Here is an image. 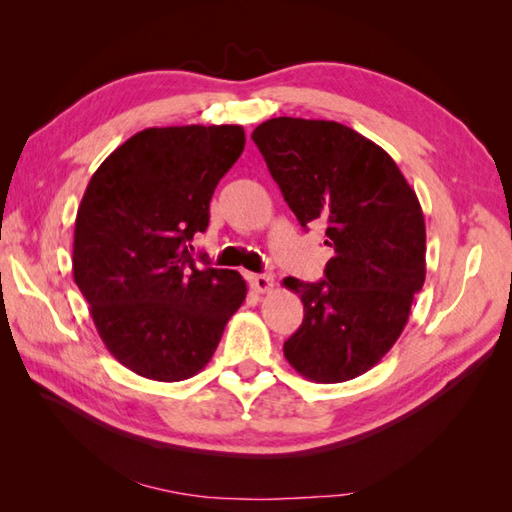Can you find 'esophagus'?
<instances>
[{"instance_id":"34e87169","label":"esophagus","mask_w":512,"mask_h":512,"mask_svg":"<svg viewBox=\"0 0 512 512\" xmlns=\"http://www.w3.org/2000/svg\"><path fill=\"white\" fill-rule=\"evenodd\" d=\"M250 284H253V288L257 292H270L275 288V277L270 273H259V275H250Z\"/></svg>"}]
</instances>
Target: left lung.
Returning <instances> with one entry per match:
<instances>
[{
	"label": "left lung",
	"mask_w": 512,
	"mask_h": 512,
	"mask_svg": "<svg viewBox=\"0 0 512 512\" xmlns=\"http://www.w3.org/2000/svg\"><path fill=\"white\" fill-rule=\"evenodd\" d=\"M253 140L299 224H325L334 250L317 284L284 279L303 303L284 356L314 383H345L391 350L424 284L418 195L385 149L341 123L279 116Z\"/></svg>",
	"instance_id": "8db88e82"
}]
</instances>
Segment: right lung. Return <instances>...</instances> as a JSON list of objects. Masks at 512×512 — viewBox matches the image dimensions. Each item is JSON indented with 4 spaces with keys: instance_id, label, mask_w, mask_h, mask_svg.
<instances>
[{
    "instance_id": "right-lung-1",
    "label": "right lung",
    "mask_w": 512,
    "mask_h": 512,
    "mask_svg": "<svg viewBox=\"0 0 512 512\" xmlns=\"http://www.w3.org/2000/svg\"><path fill=\"white\" fill-rule=\"evenodd\" d=\"M239 125L149 127L94 171L74 222L72 273L105 347L134 374L178 383L204 369L246 299L237 270L195 266Z\"/></svg>"
}]
</instances>
